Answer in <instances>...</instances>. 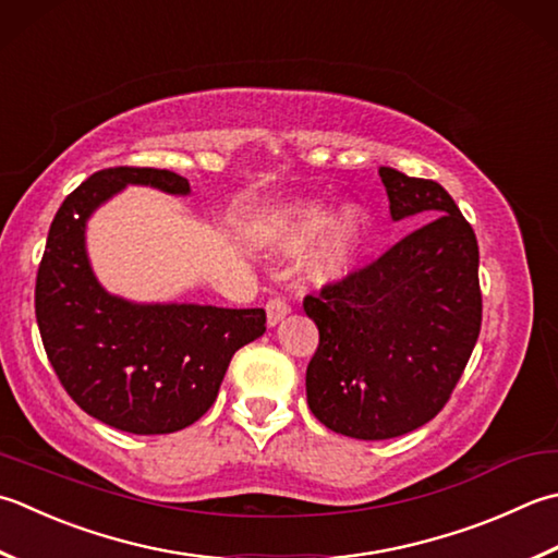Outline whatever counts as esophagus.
Masks as SVG:
<instances>
[{"label":"esophagus","instance_id":"obj_1","mask_svg":"<svg viewBox=\"0 0 558 558\" xmlns=\"http://www.w3.org/2000/svg\"><path fill=\"white\" fill-rule=\"evenodd\" d=\"M266 314H268V326H278L290 314V304L282 298H272L266 302Z\"/></svg>","mask_w":558,"mask_h":558}]
</instances>
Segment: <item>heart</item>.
<instances>
[{"mask_svg": "<svg viewBox=\"0 0 558 558\" xmlns=\"http://www.w3.org/2000/svg\"><path fill=\"white\" fill-rule=\"evenodd\" d=\"M304 272L316 286H331L351 276L357 268L369 239V222L363 207L357 203H345L336 215L329 205L319 201L294 203L280 215L272 232V246L280 254H300L314 244Z\"/></svg>", "mask_w": 558, "mask_h": 558, "instance_id": "obj_1", "label": "heart"}]
</instances>
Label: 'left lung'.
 I'll list each match as a JSON object with an SVG mask.
<instances>
[{
  "label": "left lung",
  "mask_w": 558,
  "mask_h": 558,
  "mask_svg": "<svg viewBox=\"0 0 558 558\" xmlns=\"http://www.w3.org/2000/svg\"><path fill=\"white\" fill-rule=\"evenodd\" d=\"M391 220L425 223L304 298L319 329L307 403L333 433L389 440L438 416L482 331L478 244L440 183L379 167Z\"/></svg>",
  "instance_id": "left-lung-1"
}]
</instances>
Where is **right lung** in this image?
I'll return each instance as SVG.
<instances>
[{
  "label": "right lung",
  "mask_w": 558,
  "mask_h": 558,
  "mask_svg": "<svg viewBox=\"0 0 558 558\" xmlns=\"http://www.w3.org/2000/svg\"><path fill=\"white\" fill-rule=\"evenodd\" d=\"M189 195L167 169L116 167L74 189L50 225L36 319L50 365L76 407L111 428L163 435L213 407L229 360L266 333L264 310L137 304L106 292L86 256V220L125 185Z\"/></svg>",
  "instance_id": "add662e5"
}]
</instances>
